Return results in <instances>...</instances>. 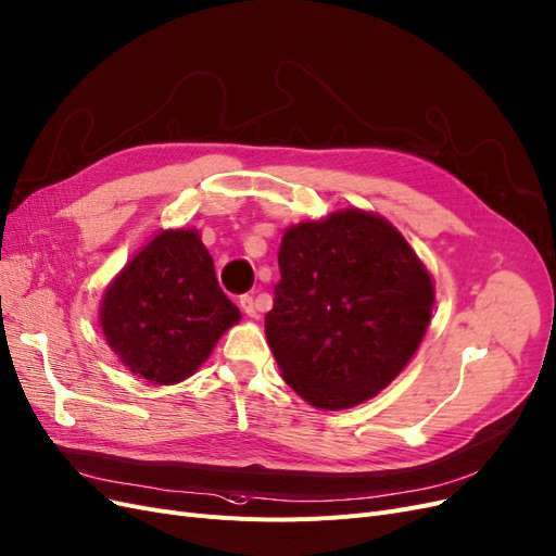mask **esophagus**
I'll list each match as a JSON object with an SVG mask.
<instances>
[{"mask_svg": "<svg viewBox=\"0 0 556 556\" xmlns=\"http://www.w3.org/2000/svg\"><path fill=\"white\" fill-rule=\"evenodd\" d=\"M240 307H242V312L247 314V316H256V302H254V295H242L240 298Z\"/></svg>", "mask_w": 556, "mask_h": 556, "instance_id": "obj_1", "label": "esophagus"}]
</instances>
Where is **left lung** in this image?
Masks as SVG:
<instances>
[{
  "instance_id": "left-lung-1",
  "label": "left lung",
  "mask_w": 556,
  "mask_h": 556,
  "mask_svg": "<svg viewBox=\"0 0 556 556\" xmlns=\"http://www.w3.org/2000/svg\"><path fill=\"white\" fill-rule=\"evenodd\" d=\"M279 273L265 334L283 381L316 408L374 397L422 342L432 277L381 217L344 210L289 228Z\"/></svg>"
}]
</instances>
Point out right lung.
Masks as SVG:
<instances>
[{
	"label": "right lung",
	"instance_id": "1",
	"mask_svg": "<svg viewBox=\"0 0 556 556\" xmlns=\"http://www.w3.org/2000/svg\"><path fill=\"white\" fill-rule=\"evenodd\" d=\"M240 309L219 289L199 232L164 230L124 267L101 304V328L134 374L168 386L191 376Z\"/></svg>",
	"mask_w": 556,
	"mask_h": 556
}]
</instances>
